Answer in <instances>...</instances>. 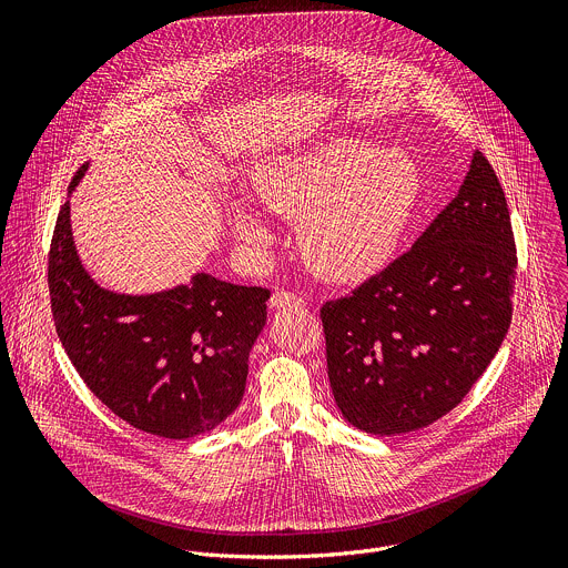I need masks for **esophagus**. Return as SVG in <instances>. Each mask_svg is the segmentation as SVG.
Wrapping results in <instances>:
<instances>
[{
  "label": "esophagus",
  "mask_w": 568,
  "mask_h": 568,
  "mask_svg": "<svg viewBox=\"0 0 568 568\" xmlns=\"http://www.w3.org/2000/svg\"><path fill=\"white\" fill-rule=\"evenodd\" d=\"M270 305L272 307H303L305 301L296 294V292H290V290H281L276 292L272 298H270Z\"/></svg>",
  "instance_id": "34e87169"
}]
</instances>
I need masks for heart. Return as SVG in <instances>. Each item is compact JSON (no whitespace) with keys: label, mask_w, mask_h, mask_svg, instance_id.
Segmentation results:
<instances>
[{"label":"heart","mask_w":568,"mask_h":568,"mask_svg":"<svg viewBox=\"0 0 568 568\" xmlns=\"http://www.w3.org/2000/svg\"><path fill=\"white\" fill-rule=\"evenodd\" d=\"M254 186L270 211L296 222L312 272L339 283L368 278L393 258L420 197L407 154L348 136L272 159ZM231 220L247 245L272 242L261 213L245 200L231 204Z\"/></svg>","instance_id":"1"}]
</instances>
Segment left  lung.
Here are the masks:
<instances>
[{
	"mask_svg": "<svg viewBox=\"0 0 568 568\" xmlns=\"http://www.w3.org/2000/svg\"><path fill=\"white\" fill-rule=\"evenodd\" d=\"M515 274L506 195L476 150L458 195L416 245L321 307L344 418L366 434L393 436L449 414L510 328Z\"/></svg>",
	"mask_w": 568,
	"mask_h": 568,
	"instance_id": "obj_1",
	"label": "left lung"
}]
</instances>
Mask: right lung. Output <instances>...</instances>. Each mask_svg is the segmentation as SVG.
I'll return each mask as SVG.
<instances>
[{
	"mask_svg": "<svg viewBox=\"0 0 568 568\" xmlns=\"http://www.w3.org/2000/svg\"><path fill=\"white\" fill-rule=\"evenodd\" d=\"M80 169L69 193L85 175ZM55 333L90 390L128 425L161 438L215 429L242 399L267 321L265 287L195 274L191 285L130 296L103 290L73 245L69 202L49 250Z\"/></svg>",
	"mask_w": 568,
	"mask_h": 568,
	"instance_id": "add662e5",
	"label": "right lung"
}]
</instances>
